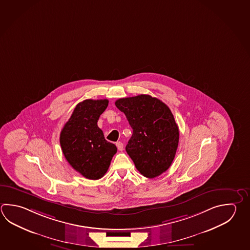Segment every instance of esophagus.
Returning a JSON list of instances; mask_svg holds the SVG:
<instances>
[{"label":"esophagus","instance_id":"esophagus-1","mask_svg":"<svg viewBox=\"0 0 250 250\" xmlns=\"http://www.w3.org/2000/svg\"><path fill=\"white\" fill-rule=\"evenodd\" d=\"M116 145L118 146V150L122 151L124 149V144L121 142H118L116 143Z\"/></svg>","mask_w":250,"mask_h":250}]
</instances>
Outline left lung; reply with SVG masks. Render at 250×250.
Instances as JSON below:
<instances>
[{"instance_id":"1","label":"left lung","mask_w":250,"mask_h":250,"mask_svg":"<svg viewBox=\"0 0 250 250\" xmlns=\"http://www.w3.org/2000/svg\"><path fill=\"white\" fill-rule=\"evenodd\" d=\"M115 104L132 128L125 150L137 170L150 179L164 173L179 145V127L169 107L148 94L121 98Z\"/></svg>"}]
</instances>
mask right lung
Returning a JSON list of instances; mask_svg holds the SVG:
<instances>
[{"instance_id":"add662e5","label":"right lung","mask_w":250,"mask_h":250,"mask_svg":"<svg viewBox=\"0 0 250 250\" xmlns=\"http://www.w3.org/2000/svg\"><path fill=\"white\" fill-rule=\"evenodd\" d=\"M108 101L85 100L77 104L60 134V144L66 160L86 179H101L107 172L117 146L107 142L98 127L100 116Z\"/></svg>"}]
</instances>
